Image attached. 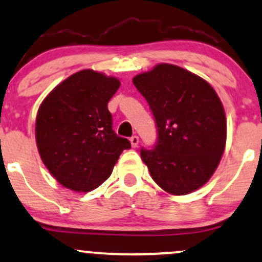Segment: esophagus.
<instances>
[{"label": "esophagus", "mask_w": 262, "mask_h": 262, "mask_svg": "<svg viewBox=\"0 0 262 262\" xmlns=\"http://www.w3.org/2000/svg\"><path fill=\"white\" fill-rule=\"evenodd\" d=\"M130 144H132V147H137L138 145H139V138H138L137 135L132 137L130 138Z\"/></svg>", "instance_id": "1"}]
</instances>
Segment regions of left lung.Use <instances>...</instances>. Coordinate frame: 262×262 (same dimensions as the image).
<instances>
[{
	"label": "left lung",
	"mask_w": 262,
	"mask_h": 262,
	"mask_svg": "<svg viewBox=\"0 0 262 262\" xmlns=\"http://www.w3.org/2000/svg\"><path fill=\"white\" fill-rule=\"evenodd\" d=\"M133 84L155 116L159 141L141 150L156 184L171 195L198 190L212 177L225 152L227 121L215 89L199 75L159 63Z\"/></svg>",
	"instance_id": "1"
}]
</instances>
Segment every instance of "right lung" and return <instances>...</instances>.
I'll use <instances>...</instances> for the list:
<instances>
[{"label": "right lung", "instance_id": "right-lung-1", "mask_svg": "<svg viewBox=\"0 0 262 262\" xmlns=\"http://www.w3.org/2000/svg\"><path fill=\"white\" fill-rule=\"evenodd\" d=\"M116 77L83 69L59 83L37 110L35 139L43 165L59 184L78 193L96 189L111 176L130 143L112 129L107 103Z\"/></svg>", "mask_w": 262, "mask_h": 262}]
</instances>
